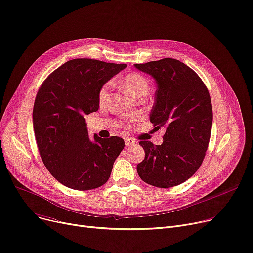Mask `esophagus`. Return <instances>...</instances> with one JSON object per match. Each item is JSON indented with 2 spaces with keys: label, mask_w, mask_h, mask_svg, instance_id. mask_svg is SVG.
Returning a JSON list of instances; mask_svg holds the SVG:
<instances>
[{
  "label": "esophagus",
  "mask_w": 253,
  "mask_h": 253,
  "mask_svg": "<svg viewBox=\"0 0 253 253\" xmlns=\"http://www.w3.org/2000/svg\"><path fill=\"white\" fill-rule=\"evenodd\" d=\"M135 139L134 138H132V137H127L126 139H125V144H126V146H132V145H134L135 144Z\"/></svg>",
  "instance_id": "1"
}]
</instances>
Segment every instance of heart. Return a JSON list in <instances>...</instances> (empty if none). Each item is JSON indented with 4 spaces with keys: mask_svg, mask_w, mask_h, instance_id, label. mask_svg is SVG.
I'll return each instance as SVG.
<instances>
[{
    "mask_svg": "<svg viewBox=\"0 0 253 253\" xmlns=\"http://www.w3.org/2000/svg\"><path fill=\"white\" fill-rule=\"evenodd\" d=\"M122 85L125 91L131 96L133 99L141 95H147L149 91V82L144 75L140 73L132 72L124 76L122 80ZM111 96V84H105L98 94V101L101 106H105L109 100Z\"/></svg>",
    "mask_w": 253,
    "mask_h": 253,
    "instance_id": "1",
    "label": "heart"
}]
</instances>
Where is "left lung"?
<instances>
[{
    "instance_id": "1",
    "label": "left lung",
    "mask_w": 253,
    "mask_h": 253,
    "mask_svg": "<svg viewBox=\"0 0 253 253\" xmlns=\"http://www.w3.org/2000/svg\"><path fill=\"white\" fill-rule=\"evenodd\" d=\"M135 67L156 81L150 121L166 129L159 146L140 140L145 159L137 164L139 178L159 188L180 185L202 166L211 136L213 109L206 84L179 60L164 58Z\"/></svg>"
}]
</instances>
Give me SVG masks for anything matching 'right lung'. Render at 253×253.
Masks as SVG:
<instances>
[{
  "label": "right lung",
  "mask_w": 253,
  "mask_h": 253,
  "mask_svg": "<svg viewBox=\"0 0 253 253\" xmlns=\"http://www.w3.org/2000/svg\"><path fill=\"white\" fill-rule=\"evenodd\" d=\"M126 64L74 59L52 71L40 85L33 126L41 159L54 179L74 190L100 187L125 147L119 136L87 133L84 116L99 108L102 85Z\"/></svg>",
  "instance_id": "right-lung-1"
}]
</instances>
